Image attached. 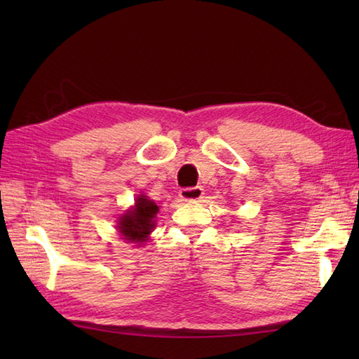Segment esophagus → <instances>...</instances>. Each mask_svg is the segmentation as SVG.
<instances>
[{
  "mask_svg": "<svg viewBox=\"0 0 359 359\" xmlns=\"http://www.w3.org/2000/svg\"><path fill=\"white\" fill-rule=\"evenodd\" d=\"M180 199L185 202H193V201H199L203 196V188L201 187H194V188H184L180 189Z\"/></svg>",
  "mask_w": 359,
  "mask_h": 359,
  "instance_id": "1",
  "label": "esophagus"
}]
</instances>
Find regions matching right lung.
Listing matches in <instances>:
<instances>
[{
	"mask_svg": "<svg viewBox=\"0 0 359 359\" xmlns=\"http://www.w3.org/2000/svg\"><path fill=\"white\" fill-rule=\"evenodd\" d=\"M158 207L154 201L148 199L147 196H137L133 208L126 210L117 220V230L121 239L131 243H143L148 241V236L156 226V215Z\"/></svg>",
	"mask_w": 359,
	"mask_h": 359,
	"instance_id": "obj_1",
	"label": "right lung"
}]
</instances>
